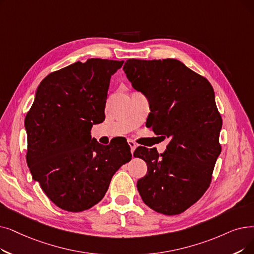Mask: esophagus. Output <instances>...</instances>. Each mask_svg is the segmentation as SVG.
Wrapping results in <instances>:
<instances>
[{
  "mask_svg": "<svg viewBox=\"0 0 254 254\" xmlns=\"http://www.w3.org/2000/svg\"><path fill=\"white\" fill-rule=\"evenodd\" d=\"M127 143H128V145H129V147H130V151H131V153L134 152V150L136 149V147H137V144L136 143L133 141V140H130V139H128L127 140Z\"/></svg>",
  "mask_w": 254,
  "mask_h": 254,
  "instance_id": "obj_1",
  "label": "esophagus"
}]
</instances>
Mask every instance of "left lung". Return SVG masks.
Wrapping results in <instances>:
<instances>
[{"label":"left lung","instance_id":"1","mask_svg":"<svg viewBox=\"0 0 254 254\" xmlns=\"http://www.w3.org/2000/svg\"><path fill=\"white\" fill-rule=\"evenodd\" d=\"M124 70L148 98V127L170 138L161 154L143 146L134 151L147 165L146 175L137 182L139 194L153 211L179 215L207 190L221 152L222 118L214 89L204 76L175 59H128Z\"/></svg>","mask_w":254,"mask_h":254}]
</instances>
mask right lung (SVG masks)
<instances>
[{
	"label": "right lung",
	"instance_id": "right-lung-1",
	"mask_svg": "<svg viewBox=\"0 0 254 254\" xmlns=\"http://www.w3.org/2000/svg\"><path fill=\"white\" fill-rule=\"evenodd\" d=\"M124 61L92 58L51 72L25 119L32 178L58 207L83 212L100 202L114 173L131 159L127 143L91 138L103 123L111 76Z\"/></svg>",
	"mask_w": 254,
	"mask_h": 254
}]
</instances>
